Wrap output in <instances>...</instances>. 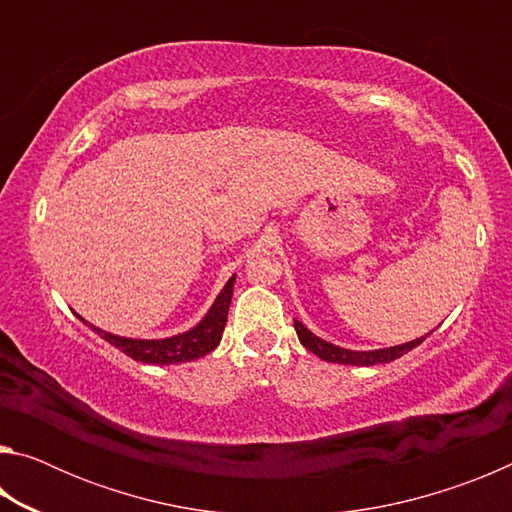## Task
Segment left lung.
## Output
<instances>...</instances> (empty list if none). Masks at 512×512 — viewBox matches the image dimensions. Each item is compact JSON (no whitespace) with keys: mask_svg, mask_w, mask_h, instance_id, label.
Here are the masks:
<instances>
[{"mask_svg":"<svg viewBox=\"0 0 512 512\" xmlns=\"http://www.w3.org/2000/svg\"><path fill=\"white\" fill-rule=\"evenodd\" d=\"M293 327H296L300 343L305 345L309 352H314L316 357L323 361H332V363H343V366H377V363H388L400 359L402 354L411 352L415 345H420L429 334L420 336V339L402 343V345H393V348H381V350H348L341 348V345H334L325 339H320L311 329H307L300 320H293Z\"/></svg>","mask_w":512,"mask_h":512,"instance_id":"8db88e82","label":"left lung"}]
</instances>
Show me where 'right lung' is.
<instances>
[{
	"label": "right lung",
	"mask_w": 512,
	"mask_h": 512,
	"mask_svg": "<svg viewBox=\"0 0 512 512\" xmlns=\"http://www.w3.org/2000/svg\"><path fill=\"white\" fill-rule=\"evenodd\" d=\"M235 277L232 275L225 287L221 289L219 296L212 302V307L207 314L201 318V323L187 329L183 334L167 336V339H128V336H117L110 332H103V329L90 325L92 332H97L101 339H106L110 345H115L128 357L142 363H153V366H169V363H185L201 359L205 354H210L216 345L221 341L225 320H228V309L232 300V287H235Z\"/></svg>",
	"instance_id": "right-lung-1"
}]
</instances>
